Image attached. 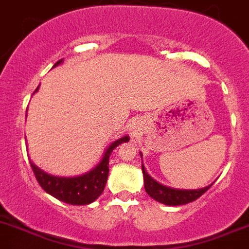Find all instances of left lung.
<instances>
[{
  "label": "left lung",
  "mask_w": 249,
  "mask_h": 249,
  "mask_svg": "<svg viewBox=\"0 0 249 249\" xmlns=\"http://www.w3.org/2000/svg\"><path fill=\"white\" fill-rule=\"evenodd\" d=\"M142 173H143L144 178V190H146L147 194L153 199L158 201L159 203L166 204V206H182V204H187L190 202L196 201L212 186L209 185L207 187L198 190L171 189V187L161 185L158 181L154 180L153 178H151L147 174L143 164H142Z\"/></svg>",
  "instance_id": "left-lung-1"
}]
</instances>
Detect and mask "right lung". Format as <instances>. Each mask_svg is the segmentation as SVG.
Here are the masks:
<instances>
[{
  "label": "right lung",
  "instance_id": "add662e5",
  "mask_svg": "<svg viewBox=\"0 0 249 249\" xmlns=\"http://www.w3.org/2000/svg\"><path fill=\"white\" fill-rule=\"evenodd\" d=\"M62 62L63 59L58 60L53 67L58 66ZM38 86L34 91V93L37 92ZM129 140L127 135L115 140L107 147L102 159L95 168L83 175L73 176V178L51 175L37 168L31 160L29 161H30L36 180L47 194L64 203L73 204V206H84V204H90L95 202L102 195L106 182H107L108 173H109L108 165H109L110 154L115 147H118L123 142H127Z\"/></svg>",
  "mask_w": 249,
  "mask_h": 249
}]
</instances>
